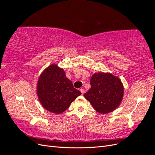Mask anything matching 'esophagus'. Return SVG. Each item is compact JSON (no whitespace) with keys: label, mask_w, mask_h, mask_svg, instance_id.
Segmentation results:
<instances>
[{"label":"esophagus","mask_w":155,"mask_h":155,"mask_svg":"<svg viewBox=\"0 0 155 155\" xmlns=\"http://www.w3.org/2000/svg\"><path fill=\"white\" fill-rule=\"evenodd\" d=\"M80 91H81L82 94H85V90H84L83 88H81V89H80Z\"/></svg>","instance_id":"34e87169"}]
</instances>
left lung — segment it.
<instances>
[{
    "mask_svg": "<svg viewBox=\"0 0 155 155\" xmlns=\"http://www.w3.org/2000/svg\"><path fill=\"white\" fill-rule=\"evenodd\" d=\"M91 87L84 94L93 108L101 114H107L119 106L124 96L120 79L110 73H95L91 78Z\"/></svg>",
    "mask_w": 155,
    "mask_h": 155,
    "instance_id": "obj_1",
    "label": "left lung"
}]
</instances>
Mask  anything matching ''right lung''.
I'll list each match as a JSON object with an SVG mask.
<instances>
[{"label": "right lung", "instance_id": "1", "mask_svg": "<svg viewBox=\"0 0 155 155\" xmlns=\"http://www.w3.org/2000/svg\"><path fill=\"white\" fill-rule=\"evenodd\" d=\"M37 93L41 105L51 112L62 113L81 94L75 88L65 72L56 64L46 68L39 78Z\"/></svg>", "mask_w": 155, "mask_h": 155}]
</instances>
